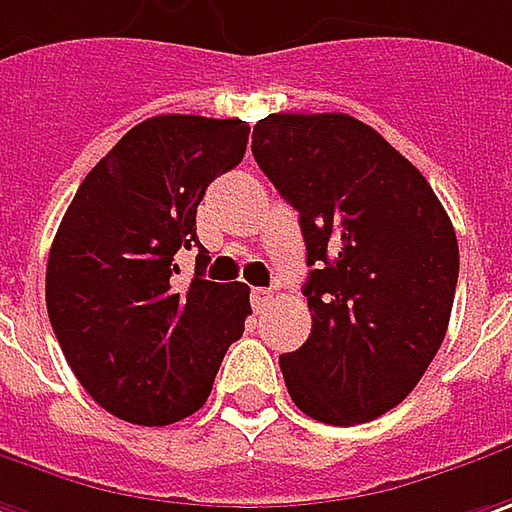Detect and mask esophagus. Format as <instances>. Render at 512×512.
<instances>
[{
	"label": "esophagus",
	"instance_id": "1",
	"mask_svg": "<svg viewBox=\"0 0 512 512\" xmlns=\"http://www.w3.org/2000/svg\"><path fill=\"white\" fill-rule=\"evenodd\" d=\"M252 306H255V312H263L266 306H269V300H272V292L269 289H252Z\"/></svg>",
	"mask_w": 512,
	"mask_h": 512
}]
</instances>
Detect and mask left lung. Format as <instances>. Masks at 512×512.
<instances>
[{
    "instance_id": "1",
    "label": "left lung",
    "mask_w": 512,
    "mask_h": 512,
    "mask_svg": "<svg viewBox=\"0 0 512 512\" xmlns=\"http://www.w3.org/2000/svg\"><path fill=\"white\" fill-rule=\"evenodd\" d=\"M252 154L300 214L312 312L280 355L309 418L352 427L401 404L447 335L458 240L424 174L349 114H269Z\"/></svg>"
}]
</instances>
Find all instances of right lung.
Segmentation results:
<instances>
[{"label": "right lung", "mask_w": 512, "mask_h": 512, "mask_svg": "<svg viewBox=\"0 0 512 512\" xmlns=\"http://www.w3.org/2000/svg\"><path fill=\"white\" fill-rule=\"evenodd\" d=\"M246 143L243 120L151 117L88 171L56 229L45 275L56 341L85 392L123 421L163 427L200 410L243 335L249 289L200 269L180 289L174 255L203 252L197 206Z\"/></svg>", "instance_id": "add662e5"}]
</instances>
